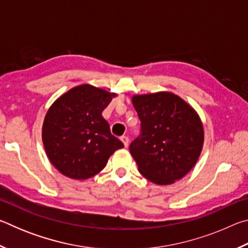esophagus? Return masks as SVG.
<instances>
[{"mask_svg": "<svg viewBox=\"0 0 248 248\" xmlns=\"http://www.w3.org/2000/svg\"><path fill=\"white\" fill-rule=\"evenodd\" d=\"M120 140H121V142H123V143H124V148H127V146L129 145V138H128V137H125V136H124V137H121V138H120Z\"/></svg>", "mask_w": 248, "mask_h": 248, "instance_id": "34e87169", "label": "esophagus"}]
</instances>
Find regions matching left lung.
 <instances>
[{
  "label": "left lung",
  "instance_id": "obj_1",
  "mask_svg": "<svg viewBox=\"0 0 248 248\" xmlns=\"http://www.w3.org/2000/svg\"><path fill=\"white\" fill-rule=\"evenodd\" d=\"M131 100L141 121V136L129 150L141 175L162 186L182 179L203 148L198 112L170 92L133 95Z\"/></svg>",
  "mask_w": 248,
  "mask_h": 248
}]
</instances>
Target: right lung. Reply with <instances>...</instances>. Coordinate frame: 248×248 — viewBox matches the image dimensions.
Wrapping results in <instances>:
<instances>
[{"label": "right lung", "instance_id": "1", "mask_svg": "<svg viewBox=\"0 0 248 248\" xmlns=\"http://www.w3.org/2000/svg\"><path fill=\"white\" fill-rule=\"evenodd\" d=\"M116 93L82 84L54 100L45 116L43 143L51 164L72 179H87L123 149L102 112Z\"/></svg>", "mask_w": 248, "mask_h": 248}]
</instances>
